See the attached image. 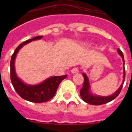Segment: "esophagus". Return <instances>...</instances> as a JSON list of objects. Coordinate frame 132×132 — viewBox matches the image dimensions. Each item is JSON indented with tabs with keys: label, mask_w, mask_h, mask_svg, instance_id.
Here are the masks:
<instances>
[{
	"label": "esophagus",
	"mask_w": 132,
	"mask_h": 132,
	"mask_svg": "<svg viewBox=\"0 0 132 132\" xmlns=\"http://www.w3.org/2000/svg\"><path fill=\"white\" fill-rule=\"evenodd\" d=\"M71 73H73V74H74V73H79V69H78L77 68H76V67H75V68H73V69L71 70Z\"/></svg>",
	"instance_id": "34e87169"
}]
</instances>
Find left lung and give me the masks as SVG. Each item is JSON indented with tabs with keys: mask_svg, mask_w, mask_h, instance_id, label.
<instances>
[{
	"mask_svg": "<svg viewBox=\"0 0 132 132\" xmlns=\"http://www.w3.org/2000/svg\"><path fill=\"white\" fill-rule=\"evenodd\" d=\"M118 52L121 55L123 61V80L122 81V83L120 87V88L117 90V91L115 92L113 94H112L111 96H96V95H93L91 93H90V85L88 78H87V75L85 73H83L82 75H83L84 77V82L82 88L80 90V94L82 99L85 102H86L88 104H92V105H101V104L108 103V102L113 101L114 99L116 98L119 95L122 88V87H123L124 80H125L126 73L125 67H124V57H123V53H122V51L120 49H118Z\"/></svg>",
	"mask_w": 132,
	"mask_h": 132,
	"instance_id": "1",
	"label": "left lung"
}]
</instances>
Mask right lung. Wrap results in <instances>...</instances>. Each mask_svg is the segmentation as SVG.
Wrapping results in <instances>:
<instances>
[{
	"mask_svg": "<svg viewBox=\"0 0 132 132\" xmlns=\"http://www.w3.org/2000/svg\"><path fill=\"white\" fill-rule=\"evenodd\" d=\"M43 38V36H37L26 40L20 44L16 47L14 52L12 55L10 61V80L14 88L20 97L26 101L36 103L45 102L50 101L54 96L60 82L67 77V75L62 76H53L48 78L44 82L39 85H28L24 82L17 77L15 72L14 61L17 53L20 50L28 43L31 41Z\"/></svg>",
	"mask_w": 132,
	"mask_h": 132,
	"instance_id": "obj_1",
	"label": "right lung"
}]
</instances>
